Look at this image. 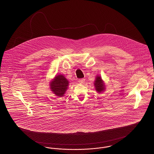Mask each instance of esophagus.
<instances>
[{"label": "esophagus", "mask_w": 154, "mask_h": 154, "mask_svg": "<svg viewBox=\"0 0 154 154\" xmlns=\"http://www.w3.org/2000/svg\"><path fill=\"white\" fill-rule=\"evenodd\" d=\"M79 82L80 83V84H84L85 82V79H81L79 80Z\"/></svg>", "instance_id": "1"}]
</instances>
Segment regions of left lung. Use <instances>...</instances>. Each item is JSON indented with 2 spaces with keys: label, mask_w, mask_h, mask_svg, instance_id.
<instances>
[{
  "label": "left lung",
  "mask_w": 154,
  "mask_h": 154,
  "mask_svg": "<svg viewBox=\"0 0 154 154\" xmlns=\"http://www.w3.org/2000/svg\"><path fill=\"white\" fill-rule=\"evenodd\" d=\"M95 86L96 90L98 92H102L104 89V85L103 84L102 79L100 77H97L95 81Z\"/></svg>",
  "instance_id": "left-lung-1"
}]
</instances>
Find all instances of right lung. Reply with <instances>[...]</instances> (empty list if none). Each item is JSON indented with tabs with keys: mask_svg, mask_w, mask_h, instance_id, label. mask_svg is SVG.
I'll use <instances>...</instances> for the list:
<instances>
[{
	"mask_svg": "<svg viewBox=\"0 0 154 154\" xmlns=\"http://www.w3.org/2000/svg\"><path fill=\"white\" fill-rule=\"evenodd\" d=\"M69 81L63 75H58L55 77L54 80L51 83L52 91L58 96H63L65 93Z\"/></svg>",
	"mask_w": 154,
	"mask_h": 154,
	"instance_id": "add662e5",
	"label": "right lung"
}]
</instances>
